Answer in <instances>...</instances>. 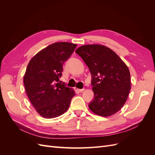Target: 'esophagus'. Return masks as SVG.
Masks as SVG:
<instances>
[{"instance_id": "34e87169", "label": "esophagus", "mask_w": 155, "mask_h": 155, "mask_svg": "<svg viewBox=\"0 0 155 155\" xmlns=\"http://www.w3.org/2000/svg\"><path fill=\"white\" fill-rule=\"evenodd\" d=\"M77 90H78V91H79V92H83V91H85V88H82V89H79V88H78L77 89Z\"/></svg>"}]
</instances>
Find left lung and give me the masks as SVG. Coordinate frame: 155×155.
<instances>
[{"instance_id": "1", "label": "left lung", "mask_w": 155, "mask_h": 155, "mask_svg": "<svg viewBox=\"0 0 155 155\" xmlns=\"http://www.w3.org/2000/svg\"><path fill=\"white\" fill-rule=\"evenodd\" d=\"M76 53L92 75L94 98L89 109L103 117L114 114L124 105L131 88L127 66L113 50L104 45H83Z\"/></svg>"}]
</instances>
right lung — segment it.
Segmentation results:
<instances>
[{
  "label": "right lung",
  "mask_w": 155,
  "mask_h": 155,
  "mask_svg": "<svg viewBox=\"0 0 155 155\" xmlns=\"http://www.w3.org/2000/svg\"><path fill=\"white\" fill-rule=\"evenodd\" d=\"M77 45L58 42L41 50L28 64L23 81L26 94L40 116L54 118L68 109L74 90L59 83L63 63Z\"/></svg>",
  "instance_id": "add662e5"
}]
</instances>
